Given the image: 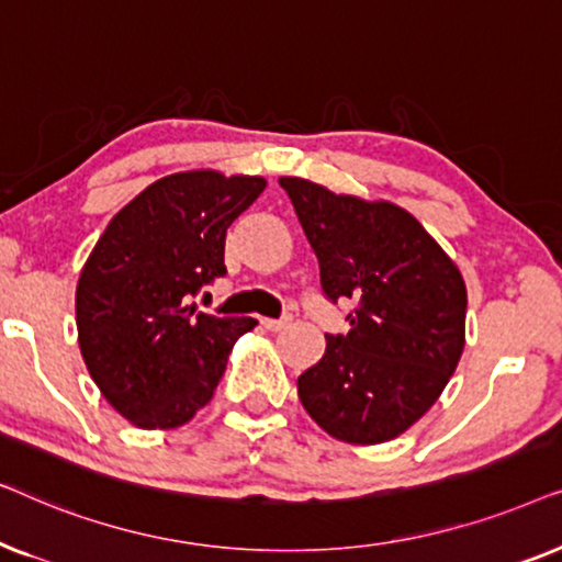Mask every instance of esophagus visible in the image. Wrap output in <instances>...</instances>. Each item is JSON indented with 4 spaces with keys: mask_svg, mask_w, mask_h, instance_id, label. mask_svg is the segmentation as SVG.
I'll use <instances>...</instances> for the list:
<instances>
[{
    "mask_svg": "<svg viewBox=\"0 0 562 562\" xmlns=\"http://www.w3.org/2000/svg\"><path fill=\"white\" fill-rule=\"evenodd\" d=\"M260 325H263L266 329H283V327L291 325V314H283V317H279V319L263 317V319H260Z\"/></svg>",
    "mask_w": 562,
    "mask_h": 562,
    "instance_id": "obj_1",
    "label": "esophagus"
}]
</instances>
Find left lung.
Masks as SVG:
<instances>
[{
	"label": "left lung",
	"mask_w": 562,
	"mask_h": 562,
	"mask_svg": "<svg viewBox=\"0 0 562 562\" xmlns=\"http://www.w3.org/2000/svg\"><path fill=\"white\" fill-rule=\"evenodd\" d=\"M279 183L319 260L325 296L356 302L348 333L325 335V356L299 375V398L337 440H394L437 402L463 356V276L402 206L296 176Z\"/></svg>",
	"instance_id": "1"
}]
</instances>
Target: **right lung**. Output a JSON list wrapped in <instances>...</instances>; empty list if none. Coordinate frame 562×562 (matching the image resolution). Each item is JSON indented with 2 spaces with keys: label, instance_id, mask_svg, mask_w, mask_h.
<instances>
[{
  "label": "right lung",
  "instance_id": "right-lung-1",
  "mask_svg": "<svg viewBox=\"0 0 562 562\" xmlns=\"http://www.w3.org/2000/svg\"><path fill=\"white\" fill-rule=\"evenodd\" d=\"M266 189L260 176L183 171L114 214L76 286L83 363L106 402L143 429L181 427L210 402L252 317H214L191 299L227 273V227Z\"/></svg>",
  "mask_w": 562,
  "mask_h": 562
}]
</instances>
